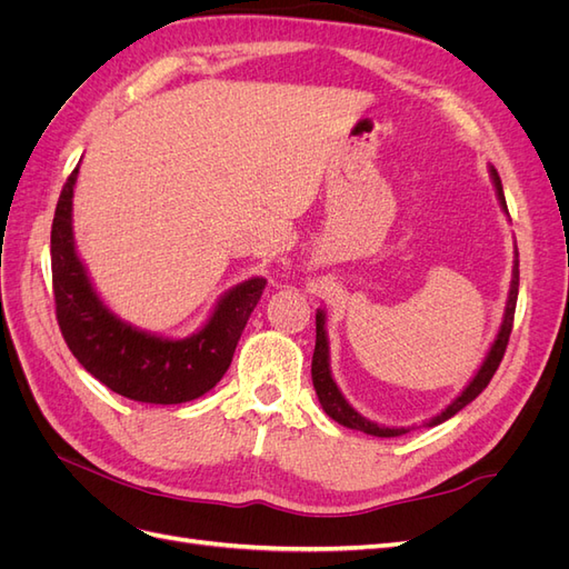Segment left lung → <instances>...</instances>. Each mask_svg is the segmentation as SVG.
<instances>
[{
	"label": "left lung",
	"mask_w": 569,
	"mask_h": 569,
	"mask_svg": "<svg viewBox=\"0 0 569 569\" xmlns=\"http://www.w3.org/2000/svg\"><path fill=\"white\" fill-rule=\"evenodd\" d=\"M493 187H496V194L498 201H501L503 211L508 213V206H506V197H503V184L501 178H498L496 168H489ZM518 287H520V261H518V251H515V266H512V280H510V291H508V303H506V313H503V322H501V330H498L491 349L485 358V363L479 366L477 375L470 380V385L460 391L458 399H453L449 406H446L437 418H432L427 422V427H435L441 425L449 418H453L458 410H462L468 403H472L477 396L487 389V385L491 382L493 372L498 370L508 347V339L512 332V318H515V303H518ZM311 375H313V387L318 393V401L322 406V410L330 416L335 422L349 427V429H358V432H366L372 437H401L410 429L406 427H385V425H377L370 422L368 418L360 416L358 410L351 408V403L343 399V393L339 391L337 382L332 380V370H330V341H327V330H325V313L318 311L316 313V351H313V363H311Z\"/></svg>",
	"instance_id": "1"
}]
</instances>
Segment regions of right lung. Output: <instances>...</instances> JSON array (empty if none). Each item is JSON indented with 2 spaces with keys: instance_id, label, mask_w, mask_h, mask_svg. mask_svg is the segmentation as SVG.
Here are the masks:
<instances>
[{
  "instance_id": "right-lung-1",
  "label": "right lung",
  "mask_w": 569,
  "mask_h": 569,
  "mask_svg": "<svg viewBox=\"0 0 569 569\" xmlns=\"http://www.w3.org/2000/svg\"><path fill=\"white\" fill-rule=\"evenodd\" d=\"M68 176L51 222V282L57 320L78 363L111 391L142 403H187L211 391L228 372L237 341L263 295L266 280L251 278L220 297L199 332L168 339L120 320L99 299L76 251L73 187Z\"/></svg>"
}]
</instances>
